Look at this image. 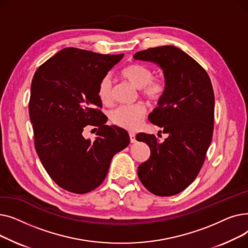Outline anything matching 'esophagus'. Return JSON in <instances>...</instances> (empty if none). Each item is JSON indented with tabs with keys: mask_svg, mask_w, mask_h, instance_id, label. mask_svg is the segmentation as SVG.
Wrapping results in <instances>:
<instances>
[{
	"mask_svg": "<svg viewBox=\"0 0 248 248\" xmlns=\"http://www.w3.org/2000/svg\"><path fill=\"white\" fill-rule=\"evenodd\" d=\"M129 140H131V142H136V134L133 132H129Z\"/></svg>",
	"mask_w": 248,
	"mask_h": 248,
	"instance_id": "esophagus-1",
	"label": "esophagus"
}]
</instances>
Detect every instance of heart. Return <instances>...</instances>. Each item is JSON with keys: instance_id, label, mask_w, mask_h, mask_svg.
Returning a JSON list of instances; mask_svg holds the SVG:
<instances>
[{"instance_id": "b5f03b06", "label": "heart", "mask_w": 248, "mask_h": 248, "mask_svg": "<svg viewBox=\"0 0 248 248\" xmlns=\"http://www.w3.org/2000/svg\"><path fill=\"white\" fill-rule=\"evenodd\" d=\"M121 75L135 87L141 89V93L148 99L158 101L166 90V82L162 77L153 76V71L147 65L140 63H131L125 66ZM97 96L104 104H109L112 100V84L109 75H106L100 80L97 87ZM146 114V108L142 104L132 107H120L110 113L113 124L126 128H138Z\"/></svg>"}]
</instances>
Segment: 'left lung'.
Here are the masks:
<instances>
[{
    "mask_svg": "<svg viewBox=\"0 0 248 248\" xmlns=\"http://www.w3.org/2000/svg\"><path fill=\"white\" fill-rule=\"evenodd\" d=\"M134 58L158 64L164 72L165 93L149 121L168 134L163 142L154 135H137V140L146 142L151 150L149 160L139 166L138 176L151 193L173 196L196 179L211 144L212 83L201 65L175 46L139 51Z\"/></svg>",
    "mask_w": 248,
    "mask_h": 248,
    "instance_id": "left-lung-1",
    "label": "left lung"
}]
</instances>
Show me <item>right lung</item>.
<instances>
[{"label": "right lung", "instance_id": "add662e5", "mask_svg": "<svg viewBox=\"0 0 248 248\" xmlns=\"http://www.w3.org/2000/svg\"><path fill=\"white\" fill-rule=\"evenodd\" d=\"M124 54L64 48L39 67L29 101L34 144L46 172L62 189L85 194L106 179L113 155L126 148L125 129L109 126L97 87ZM93 126L98 137H83Z\"/></svg>", "mask_w": 248, "mask_h": 248}]
</instances>
